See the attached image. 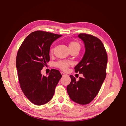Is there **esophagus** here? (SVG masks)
Listing matches in <instances>:
<instances>
[{"label":"esophagus","mask_w":126,"mask_h":126,"mask_svg":"<svg viewBox=\"0 0 126 126\" xmlns=\"http://www.w3.org/2000/svg\"><path fill=\"white\" fill-rule=\"evenodd\" d=\"M61 74H62V76H64V75H66V74H65V73H64V72H61Z\"/></svg>","instance_id":"1"}]
</instances>
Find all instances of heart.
<instances>
[{
  "mask_svg": "<svg viewBox=\"0 0 126 126\" xmlns=\"http://www.w3.org/2000/svg\"><path fill=\"white\" fill-rule=\"evenodd\" d=\"M74 47H78L79 48H80V46L78 43L76 42H72L69 44V48H74ZM52 51V49H51ZM72 62L70 61H59L56 63V65L58 67H59L63 71H65L67 70L68 67L72 65Z\"/></svg>",
  "mask_w": 126,
  "mask_h": 126,
  "instance_id": "heart-1",
  "label": "heart"
}]
</instances>
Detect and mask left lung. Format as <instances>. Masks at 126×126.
<instances>
[{"label": "left lung", "mask_w": 126, "mask_h": 126, "mask_svg": "<svg viewBox=\"0 0 126 126\" xmlns=\"http://www.w3.org/2000/svg\"><path fill=\"white\" fill-rule=\"evenodd\" d=\"M84 42L85 53L75 67V72L83 78L76 81L70 75L71 83L67 87L70 99L80 104L90 103L98 94L106 76L107 55L103 44L98 38L86 33L78 36Z\"/></svg>", "instance_id": "1"}]
</instances>
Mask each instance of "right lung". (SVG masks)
I'll return each instance as SVG.
<instances>
[{
    "label": "right lung",
    "instance_id": "right-lung-1",
    "mask_svg": "<svg viewBox=\"0 0 126 126\" xmlns=\"http://www.w3.org/2000/svg\"><path fill=\"white\" fill-rule=\"evenodd\" d=\"M61 35L36 31L26 37L16 56L19 83L24 94L36 105H43L52 99L61 77L60 72L52 69L48 76L41 70L49 61L51 45Z\"/></svg>",
    "mask_w": 126,
    "mask_h": 126
}]
</instances>
